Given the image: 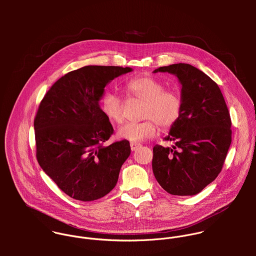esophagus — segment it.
I'll list each match as a JSON object with an SVG mask.
<instances>
[{"label":"esophagus","mask_w":256,"mask_h":256,"mask_svg":"<svg viewBox=\"0 0 256 256\" xmlns=\"http://www.w3.org/2000/svg\"><path fill=\"white\" fill-rule=\"evenodd\" d=\"M130 146H131V150H136L138 148H140V144H137V143H131V144H130Z\"/></svg>","instance_id":"1"}]
</instances>
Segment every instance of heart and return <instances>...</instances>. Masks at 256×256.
<instances>
[{"label": "heart", "mask_w": 256, "mask_h": 256, "mask_svg": "<svg viewBox=\"0 0 256 256\" xmlns=\"http://www.w3.org/2000/svg\"><path fill=\"white\" fill-rule=\"evenodd\" d=\"M130 100L144 102L139 123H126L118 129L120 139L133 143L143 142L152 138L156 125L160 129H168L180 118L182 100L176 90H166L164 84L150 76H142L129 80L125 86ZM125 100L113 92H106L102 100L104 114L114 123L123 121Z\"/></svg>", "instance_id": "heart-1"}]
</instances>
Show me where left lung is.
<instances>
[{
  "label": "left lung",
  "instance_id": "left-lung-1",
  "mask_svg": "<svg viewBox=\"0 0 256 256\" xmlns=\"http://www.w3.org/2000/svg\"><path fill=\"white\" fill-rule=\"evenodd\" d=\"M158 72L178 78L182 108L164 138L174 146H154V176L170 194L195 195L222 170L232 143L230 113L218 84L199 69L180 63L152 73Z\"/></svg>",
  "mask_w": 256,
  "mask_h": 256
}]
</instances>
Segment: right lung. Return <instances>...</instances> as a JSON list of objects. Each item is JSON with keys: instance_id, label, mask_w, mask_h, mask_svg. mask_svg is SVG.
<instances>
[{"instance_id": "add662e5", "label": "right lung", "mask_w": 256, "mask_h": 256, "mask_svg": "<svg viewBox=\"0 0 256 256\" xmlns=\"http://www.w3.org/2000/svg\"><path fill=\"white\" fill-rule=\"evenodd\" d=\"M132 71L84 66L60 78L40 102L34 119L38 164L76 200L94 201L110 193L130 156L127 140L104 146L113 127L100 102L112 80Z\"/></svg>"}]
</instances>
